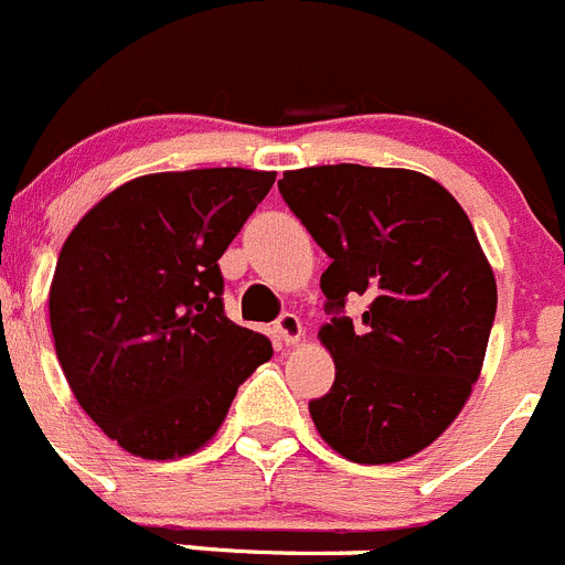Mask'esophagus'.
I'll return each mask as SVG.
<instances>
[{
	"instance_id": "1",
	"label": "esophagus",
	"mask_w": 565,
	"mask_h": 565,
	"mask_svg": "<svg viewBox=\"0 0 565 565\" xmlns=\"http://www.w3.org/2000/svg\"><path fill=\"white\" fill-rule=\"evenodd\" d=\"M276 334H278V340H281L284 345H295L303 334L301 318H298V315H292V312L281 315V318L276 320Z\"/></svg>"
}]
</instances>
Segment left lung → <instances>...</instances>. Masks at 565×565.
<instances>
[{
  "instance_id": "obj_1",
  "label": "left lung",
  "mask_w": 565,
  "mask_h": 565,
  "mask_svg": "<svg viewBox=\"0 0 565 565\" xmlns=\"http://www.w3.org/2000/svg\"><path fill=\"white\" fill-rule=\"evenodd\" d=\"M284 202L332 258L318 340L332 391L309 403L320 439L358 465H391L439 439L470 399L495 318V276L454 194L408 169L354 162L287 171Z\"/></svg>"
}]
</instances>
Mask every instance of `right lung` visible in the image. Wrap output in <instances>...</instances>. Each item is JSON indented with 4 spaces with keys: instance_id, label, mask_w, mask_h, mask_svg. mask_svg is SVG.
<instances>
[{
    "instance_id": "add662e5",
    "label": "right lung",
    "mask_w": 565,
    "mask_h": 565,
    "mask_svg": "<svg viewBox=\"0 0 565 565\" xmlns=\"http://www.w3.org/2000/svg\"><path fill=\"white\" fill-rule=\"evenodd\" d=\"M276 171H162L124 182L84 213L58 253L50 329L89 419L126 454H196L238 385L273 358L222 307L220 258Z\"/></svg>"
}]
</instances>
